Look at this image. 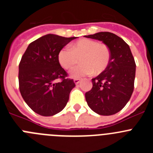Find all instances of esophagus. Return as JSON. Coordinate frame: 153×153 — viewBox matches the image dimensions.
<instances>
[{
  "label": "esophagus",
  "instance_id": "esophagus-1",
  "mask_svg": "<svg viewBox=\"0 0 153 153\" xmlns=\"http://www.w3.org/2000/svg\"><path fill=\"white\" fill-rule=\"evenodd\" d=\"M74 83H75V84L76 85H77V84H79V83H80V79H74Z\"/></svg>",
  "mask_w": 153,
  "mask_h": 153
}]
</instances>
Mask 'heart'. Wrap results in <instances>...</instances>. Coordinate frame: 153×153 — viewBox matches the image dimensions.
<instances>
[{
  "instance_id": "1",
  "label": "heart",
  "mask_w": 153,
  "mask_h": 153,
  "mask_svg": "<svg viewBox=\"0 0 153 153\" xmlns=\"http://www.w3.org/2000/svg\"><path fill=\"white\" fill-rule=\"evenodd\" d=\"M79 63L70 70V75L74 78H81L95 73L100 74L109 65L111 52L109 47L104 44H98L96 40L82 39L66 47L58 53V61L64 69H70L77 63Z\"/></svg>"
}]
</instances>
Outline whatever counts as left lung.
<instances>
[{
    "label": "left lung",
    "mask_w": 153,
    "mask_h": 153,
    "mask_svg": "<svg viewBox=\"0 0 153 153\" xmlns=\"http://www.w3.org/2000/svg\"><path fill=\"white\" fill-rule=\"evenodd\" d=\"M85 37L102 41L111 52L106 70L92 79L93 87L85 94L86 102L99 115L116 114L129 102L134 90V57L129 45L114 33L99 32Z\"/></svg>",
    "instance_id": "1"
}]
</instances>
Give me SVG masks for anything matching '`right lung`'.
Here are the masks:
<instances>
[{
    "instance_id": "add662e5",
    "label": "right lung",
    "mask_w": 153,
    "mask_h": 153,
    "mask_svg": "<svg viewBox=\"0 0 153 153\" xmlns=\"http://www.w3.org/2000/svg\"><path fill=\"white\" fill-rule=\"evenodd\" d=\"M76 37L47 34L29 44L19 64V89L24 100L40 116L60 113L75 86L58 61V53ZM60 79V82L55 80Z\"/></svg>"
}]
</instances>
